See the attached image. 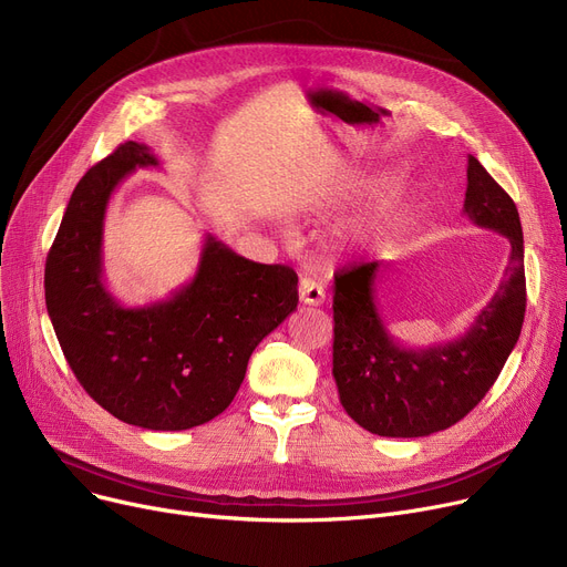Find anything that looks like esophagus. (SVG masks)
Instances as JSON below:
<instances>
[{
    "label": "esophagus",
    "instance_id": "obj_1",
    "mask_svg": "<svg viewBox=\"0 0 567 567\" xmlns=\"http://www.w3.org/2000/svg\"><path fill=\"white\" fill-rule=\"evenodd\" d=\"M299 299L306 306H321L323 299H326L323 285L312 276H303L301 282H299Z\"/></svg>",
    "mask_w": 567,
    "mask_h": 567
}]
</instances>
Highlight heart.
I'll use <instances>...</instances> for the list:
<instances>
[{"label":"heart","mask_w":567,"mask_h":567,"mask_svg":"<svg viewBox=\"0 0 567 567\" xmlns=\"http://www.w3.org/2000/svg\"><path fill=\"white\" fill-rule=\"evenodd\" d=\"M374 182H368V188H372ZM409 202V188L404 184H398L391 188V193L383 197V202L379 204L377 212L359 227V234L363 238H379L385 231L393 227V223L402 216V212L406 208Z\"/></svg>","instance_id":"obj_1"}]
</instances>
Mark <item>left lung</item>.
Wrapping results in <instances>:
<instances>
[{"instance_id": "left-lung-1", "label": "left lung", "mask_w": 567, "mask_h": 567, "mask_svg": "<svg viewBox=\"0 0 567 567\" xmlns=\"http://www.w3.org/2000/svg\"><path fill=\"white\" fill-rule=\"evenodd\" d=\"M464 214L508 238L511 257L492 301L457 340L409 349L389 333L374 301L385 264L368 261L336 274L333 377L344 411L372 434L415 439L455 425L485 398L519 340L526 312L519 214L473 156Z\"/></svg>"}]
</instances>
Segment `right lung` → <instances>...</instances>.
I'll return each instance as SVG.
<instances>
[{"instance_id": "add662e5", "label": "right lung", "mask_w": 567, "mask_h": 567, "mask_svg": "<svg viewBox=\"0 0 567 567\" xmlns=\"http://www.w3.org/2000/svg\"><path fill=\"white\" fill-rule=\"evenodd\" d=\"M152 148L124 142L75 186L45 261V306L82 389L114 419L156 432L223 413L255 347L296 310L299 278L206 234L195 278L169 299L126 308L103 282V220L114 188Z\"/></svg>"}]
</instances>
